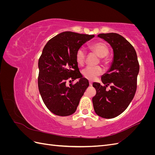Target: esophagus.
<instances>
[{
  "instance_id": "34e87169",
  "label": "esophagus",
  "mask_w": 155,
  "mask_h": 155,
  "mask_svg": "<svg viewBox=\"0 0 155 155\" xmlns=\"http://www.w3.org/2000/svg\"><path fill=\"white\" fill-rule=\"evenodd\" d=\"M89 85L90 86H92V81H89Z\"/></svg>"
}]
</instances>
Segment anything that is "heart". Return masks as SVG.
Listing matches in <instances>:
<instances>
[{"label":"heart","mask_w":155,"mask_h":155,"mask_svg":"<svg viewBox=\"0 0 155 155\" xmlns=\"http://www.w3.org/2000/svg\"><path fill=\"white\" fill-rule=\"evenodd\" d=\"M89 48L94 53L100 58V61L106 64L109 61L107 55L109 53V48L104 42H96L89 46ZM86 53L83 48H79L76 54V61L78 65L83 66L85 63ZM103 73V70L100 67H87L83 70L82 75L88 80H94Z\"/></svg>","instance_id":"1"}]
</instances>
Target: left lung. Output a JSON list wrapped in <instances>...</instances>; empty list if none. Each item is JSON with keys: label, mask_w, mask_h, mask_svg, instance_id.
<instances>
[{"label": "left lung", "mask_w": 155, "mask_h": 155, "mask_svg": "<svg viewBox=\"0 0 155 155\" xmlns=\"http://www.w3.org/2000/svg\"><path fill=\"white\" fill-rule=\"evenodd\" d=\"M112 46L114 60L109 70L101 77L104 85L94 83L96 94L92 97L94 109L101 118H113L121 114L133 100L137 88L140 70L137 52L128 41L116 34L97 35ZM110 86V90L106 89Z\"/></svg>", "instance_id": "1"}]
</instances>
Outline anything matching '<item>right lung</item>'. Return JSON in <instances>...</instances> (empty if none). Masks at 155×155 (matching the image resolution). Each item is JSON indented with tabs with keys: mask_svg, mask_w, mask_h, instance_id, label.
Masks as SVG:
<instances>
[{
	"mask_svg": "<svg viewBox=\"0 0 155 155\" xmlns=\"http://www.w3.org/2000/svg\"><path fill=\"white\" fill-rule=\"evenodd\" d=\"M94 35L64 31L46 44L39 59L38 87L44 104L55 115L67 116L76 112L79 101L89 86L76 61L77 50ZM77 78L75 84L67 86Z\"/></svg>",
	"mask_w": 155,
	"mask_h": 155,
	"instance_id": "add662e5",
	"label": "right lung"
}]
</instances>
